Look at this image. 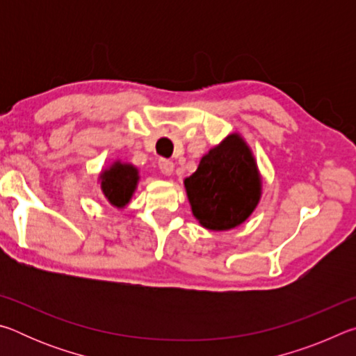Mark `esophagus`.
<instances>
[{
  "instance_id": "1",
  "label": "esophagus",
  "mask_w": 356,
  "mask_h": 356,
  "mask_svg": "<svg viewBox=\"0 0 356 356\" xmlns=\"http://www.w3.org/2000/svg\"><path fill=\"white\" fill-rule=\"evenodd\" d=\"M159 168H160V171L165 174V176H170V174H172V171H174V163L171 160L160 159L159 160Z\"/></svg>"
}]
</instances>
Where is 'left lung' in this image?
I'll use <instances>...</instances> for the list:
<instances>
[{"label":"left lung","instance_id":"obj_1","mask_svg":"<svg viewBox=\"0 0 356 356\" xmlns=\"http://www.w3.org/2000/svg\"><path fill=\"white\" fill-rule=\"evenodd\" d=\"M193 215L212 231L232 229L248 218L261 197L254 159L238 135H229L202 156L185 179Z\"/></svg>","mask_w":356,"mask_h":356}]
</instances>
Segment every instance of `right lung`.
Instances as JSON below:
<instances>
[{"instance_id": "obj_1", "label": "right lung", "mask_w": 356, "mask_h": 356, "mask_svg": "<svg viewBox=\"0 0 356 356\" xmlns=\"http://www.w3.org/2000/svg\"><path fill=\"white\" fill-rule=\"evenodd\" d=\"M102 191L114 207H124L134 195L138 182V171L131 165L114 163L102 174Z\"/></svg>"}]
</instances>
